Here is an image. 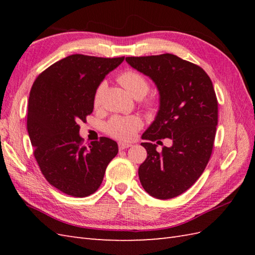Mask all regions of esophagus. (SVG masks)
<instances>
[{"label": "esophagus", "instance_id": "1", "mask_svg": "<svg viewBox=\"0 0 255 255\" xmlns=\"http://www.w3.org/2000/svg\"><path fill=\"white\" fill-rule=\"evenodd\" d=\"M129 147H131L130 143H126V142H119V143H118L119 150H125V149H127V148H129Z\"/></svg>", "mask_w": 255, "mask_h": 255}]
</instances>
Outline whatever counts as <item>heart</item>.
I'll use <instances>...</instances> for the list:
<instances>
[{"mask_svg": "<svg viewBox=\"0 0 255 255\" xmlns=\"http://www.w3.org/2000/svg\"><path fill=\"white\" fill-rule=\"evenodd\" d=\"M118 82L126 89L134 99H142L148 94L150 85L143 75L134 71H126L119 75ZM106 90V83L103 82L97 88L94 95V105L100 107L103 103V97ZM141 119L136 116L130 117H113L110 122L106 124L105 130L112 137L128 140L133 137L138 129L141 128Z\"/></svg>", "mask_w": 255, "mask_h": 255, "instance_id": "1", "label": "heart"}]
</instances>
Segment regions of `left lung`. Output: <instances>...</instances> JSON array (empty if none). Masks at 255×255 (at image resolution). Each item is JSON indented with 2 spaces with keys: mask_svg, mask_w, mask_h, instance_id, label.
Segmentation results:
<instances>
[{
  "mask_svg": "<svg viewBox=\"0 0 255 255\" xmlns=\"http://www.w3.org/2000/svg\"><path fill=\"white\" fill-rule=\"evenodd\" d=\"M126 61L152 80L160 95L159 111L141 137L148 155L139 166L140 183L158 199L176 197L203 174L213 151L218 124L213 83L202 68L171 53ZM164 137L172 145L158 153L156 144Z\"/></svg>",
  "mask_w": 255,
  "mask_h": 255,
  "instance_id": "left-lung-1",
  "label": "left lung"
}]
</instances>
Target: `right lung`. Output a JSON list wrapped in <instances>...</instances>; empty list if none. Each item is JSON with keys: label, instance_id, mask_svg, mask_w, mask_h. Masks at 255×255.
<instances>
[{"label": "right lung", "instance_id": "add662e5", "mask_svg": "<svg viewBox=\"0 0 255 255\" xmlns=\"http://www.w3.org/2000/svg\"><path fill=\"white\" fill-rule=\"evenodd\" d=\"M124 59L71 55L46 69L31 86L27 130L35 159L46 180L70 196L96 192L118 153L117 142L106 137L82 145L79 123L93 112L97 88Z\"/></svg>", "mask_w": 255, "mask_h": 255}]
</instances>
